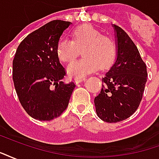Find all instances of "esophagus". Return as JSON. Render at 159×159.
Masks as SVG:
<instances>
[{"mask_svg": "<svg viewBox=\"0 0 159 159\" xmlns=\"http://www.w3.org/2000/svg\"><path fill=\"white\" fill-rule=\"evenodd\" d=\"M85 78H77V79H75V83L76 84H78L79 83H81V82H83V81H85Z\"/></svg>", "mask_w": 159, "mask_h": 159, "instance_id": "obj_1", "label": "esophagus"}]
</instances>
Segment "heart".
I'll return each instance as SVG.
<instances>
[{"instance_id":"b5f03b06","label":"heart","mask_w":159,"mask_h":159,"mask_svg":"<svg viewBox=\"0 0 159 159\" xmlns=\"http://www.w3.org/2000/svg\"><path fill=\"white\" fill-rule=\"evenodd\" d=\"M72 40L63 37L57 44V55L63 62H70L83 49V59L67 66L70 77L81 78L95 71L98 68L106 70L113 63L116 46L110 37L102 36L99 30L91 25H83L73 30Z\"/></svg>"}]
</instances>
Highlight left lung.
<instances>
[{"instance_id":"left-lung-1","label":"left lung","mask_w":159,"mask_h":159,"mask_svg":"<svg viewBox=\"0 0 159 159\" xmlns=\"http://www.w3.org/2000/svg\"><path fill=\"white\" fill-rule=\"evenodd\" d=\"M115 32L116 59L102 77V89L94 98L97 116L107 123L127 119L137 110L147 81L146 64L124 30L111 25Z\"/></svg>"}]
</instances>
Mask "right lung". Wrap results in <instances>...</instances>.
<instances>
[{
  "label": "right lung",
  "instance_id": "obj_1",
  "mask_svg": "<svg viewBox=\"0 0 159 159\" xmlns=\"http://www.w3.org/2000/svg\"><path fill=\"white\" fill-rule=\"evenodd\" d=\"M71 23L52 20L26 36L12 61V80L20 103L39 121H50L66 110L75 83L65 84L66 71L57 55V44Z\"/></svg>",
  "mask_w": 159,
  "mask_h": 159
}]
</instances>
